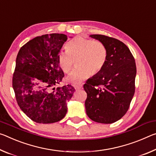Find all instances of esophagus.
Segmentation results:
<instances>
[{"mask_svg": "<svg viewBox=\"0 0 156 156\" xmlns=\"http://www.w3.org/2000/svg\"><path fill=\"white\" fill-rule=\"evenodd\" d=\"M82 85H75V88L76 89V90H78V89H81L82 88Z\"/></svg>", "mask_w": 156, "mask_h": 156, "instance_id": "1", "label": "esophagus"}]
</instances>
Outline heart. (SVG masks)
Wrapping results in <instances>:
<instances>
[{
  "instance_id": "b5f03b06",
  "label": "heart",
  "mask_w": 156,
  "mask_h": 156,
  "mask_svg": "<svg viewBox=\"0 0 156 156\" xmlns=\"http://www.w3.org/2000/svg\"><path fill=\"white\" fill-rule=\"evenodd\" d=\"M67 51H61L58 56V65L63 72L72 70L75 61L80 66L68 76L67 81L73 84L82 82L91 75L100 72L106 62L108 52L103 43L99 41L77 37L66 45Z\"/></svg>"
}]
</instances>
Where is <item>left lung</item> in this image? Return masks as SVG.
<instances>
[{"label": "left lung", "instance_id": "obj_1", "mask_svg": "<svg viewBox=\"0 0 156 156\" xmlns=\"http://www.w3.org/2000/svg\"><path fill=\"white\" fill-rule=\"evenodd\" d=\"M90 37L105 45L108 56L100 72L83 85L87 93L86 114L94 122L111 124L120 119L129 108L135 93L136 62L120 41L101 34Z\"/></svg>", "mask_w": 156, "mask_h": 156}]
</instances>
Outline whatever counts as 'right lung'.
<instances>
[{
	"label": "right lung",
	"instance_id": "add662e5",
	"mask_svg": "<svg viewBox=\"0 0 156 156\" xmlns=\"http://www.w3.org/2000/svg\"><path fill=\"white\" fill-rule=\"evenodd\" d=\"M67 39L63 34L42 35L29 41L18 53L12 86L20 108L37 123L62 119L75 90L70 85L55 87L64 76L58 56Z\"/></svg>",
	"mask_w": 156,
	"mask_h": 156
}]
</instances>
